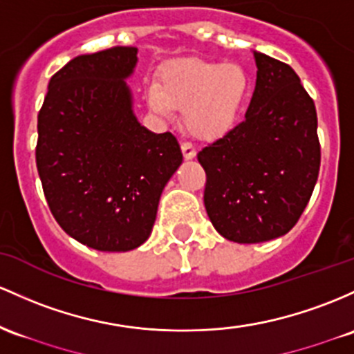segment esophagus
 Returning <instances> with one entry per match:
<instances>
[{
  "mask_svg": "<svg viewBox=\"0 0 354 354\" xmlns=\"http://www.w3.org/2000/svg\"><path fill=\"white\" fill-rule=\"evenodd\" d=\"M181 151H183V156L186 158V159H193L196 156V149H195V146L192 145V142H183V145H181Z\"/></svg>",
  "mask_w": 354,
  "mask_h": 354,
  "instance_id": "obj_1",
  "label": "esophagus"
}]
</instances>
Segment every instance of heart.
I'll use <instances>...</instances> for the list:
<instances>
[{"mask_svg": "<svg viewBox=\"0 0 354 354\" xmlns=\"http://www.w3.org/2000/svg\"><path fill=\"white\" fill-rule=\"evenodd\" d=\"M247 91L248 77L240 65L189 58L166 70L161 85H147L146 100L165 118L174 114V107H185L186 127L193 134L216 138L234 124Z\"/></svg>", "mask_w": 354, "mask_h": 354, "instance_id": "1", "label": "heart"}]
</instances>
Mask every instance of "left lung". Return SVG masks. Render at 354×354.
I'll return each instance as SVG.
<instances>
[{
    "label": "left lung",
    "mask_w": 354,
    "mask_h": 354,
    "mask_svg": "<svg viewBox=\"0 0 354 354\" xmlns=\"http://www.w3.org/2000/svg\"><path fill=\"white\" fill-rule=\"evenodd\" d=\"M257 82L245 120L198 153L205 208L236 243L286 235L301 218L321 166L317 114L290 65L254 52Z\"/></svg>",
    "instance_id": "obj_1"
}]
</instances>
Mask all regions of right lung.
Returning a JSON list of instances; mask_svg holds the SVG:
<instances>
[{"mask_svg": "<svg viewBox=\"0 0 354 354\" xmlns=\"http://www.w3.org/2000/svg\"><path fill=\"white\" fill-rule=\"evenodd\" d=\"M136 55V46H112L75 57L50 79L38 112L35 156L50 212L65 234L100 252L146 242L183 161L173 134L136 119L124 82Z\"/></svg>", "mask_w": 354, "mask_h": 354, "instance_id": "right-lung-1", "label": "right lung"}]
</instances>
